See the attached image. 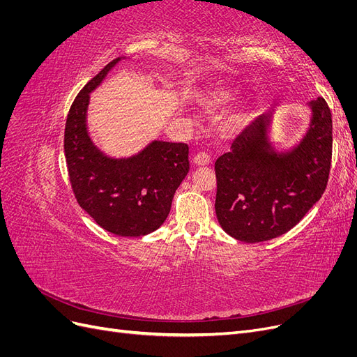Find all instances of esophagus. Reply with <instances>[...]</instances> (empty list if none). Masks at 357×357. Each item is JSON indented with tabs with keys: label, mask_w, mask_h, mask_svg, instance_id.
Wrapping results in <instances>:
<instances>
[{
	"label": "esophagus",
	"mask_w": 357,
	"mask_h": 357,
	"mask_svg": "<svg viewBox=\"0 0 357 357\" xmlns=\"http://www.w3.org/2000/svg\"><path fill=\"white\" fill-rule=\"evenodd\" d=\"M210 160H211L210 155L205 153V152H199V153L193 156V164H195V165H208Z\"/></svg>",
	"instance_id": "34e87169"
}]
</instances>
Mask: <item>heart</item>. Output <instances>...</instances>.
I'll return each instance as SVG.
<instances>
[{
  "instance_id": "obj_1",
  "label": "heart",
  "mask_w": 357,
  "mask_h": 357,
  "mask_svg": "<svg viewBox=\"0 0 357 357\" xmlns=\"http://www.w3.org/2000/svg\"><path fill=\"white\" fill-rule=\"evenodd\" d=\"M219 98H220V100H228V98H231V92H229V91H220V92H219Z\"/></svg>"
}]
</instances>
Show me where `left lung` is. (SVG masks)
<instances>
[{
	"instance_id": "8db88e82",
	"label": "left lung",
	"mask_w": 357,
	"mask_h": 357,
	"mask_svg": "<svg viewBox=\"0 0 357 357\" xmlns=\"http://www.w3.org/2000/svg\"><path fill=\"white\" fill-rule=\"evenodd\" d=\"M310 107V129L291 152H273L266 134L269 114H261L215 160V215L232 238L273 240L294 228L321 198L332 162V114L320 96Z\"/></svg>"
}]
</instances>
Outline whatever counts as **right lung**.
Segmentation results:
<instances>
[{"mask_svg": "<svg viewBox=\"0 0 357 357\" xmlns=\"http://www.w3.org/2000/svg\"><path fill=\"white\" fill-rule=\"evenodd\" d=\"M119 61L107 63L75 96L67 116L63 152L80 207L105 231L142 236L168 218L174 193L189 172V146L153 142L137 156L112 159L92 144L86 131L89 93Z\"/></svg>", "mask_w": 357, "mask_h": 357, "instance_id": "add662e5", "label": "right lung"}]
</instances>
